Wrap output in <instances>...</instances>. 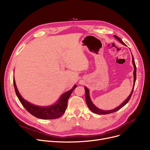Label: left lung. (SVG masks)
Segmentation results:
<instances>
[{
	"mask_svg": "<svg viewBox=\"0 0 150 150\" xmlns=\"http://www.w3.org/2000/svg\"><path fill=\"white\" fill-rule=\"evenodd\" d=\"M114 37L117 39L118 41H119L122 44H123V45H125V43L122 41V39L118 37L116 35H114ZM132 64L134 65V84H133V88H132V92L131 93V94L129 95V96L128 97V98L126 99L125 101H124L123 103L120 105L119 106H118L117 108L114 109H112V110H111V111H104V110H101V109H98V108H97L95 105H94L92 102L90 98V97H89V89L87 88L84 87V89H85V93H86V103H87V105L89 107V108L91 110V111L95 114H100V115H105V114H110V113H112V112H116L118 110H119L120 109H121L122 107H123L126 104H127L128 102L129 101V100H130L131 97V96L132 94V92H133V90H134V85H135V83H136V64H135V61H134V59L133 58V56H132Z\"/></svg>",
	"mask_w": 150,
	"mask_h": 150,
	"instance_id": "8db88e82",
	"label": "left lung"
}]
</instances>
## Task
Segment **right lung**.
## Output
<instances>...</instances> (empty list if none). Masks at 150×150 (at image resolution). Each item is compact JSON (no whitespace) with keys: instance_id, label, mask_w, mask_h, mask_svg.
Segmentation results:
<instances>
[{"instance_id":"obj_1","label":"right lung","mask_w":150,"mask_h":150,"mask_svg":"<svg viewBox=\"0 0 150 150\" xmlns=\"http://www.w3.org/2000/svg\"><path fill=\"white\" fill-rule=\"evenodd\" d=\"M13 84L16 93L22 106L31 115L41 119H55L64 114L67 108L68 99L76 87V86L75 85L72 89L63 93L57 104L47 107H40L30 103L22 97L17 89L14 78L13 79Z\"/></svg>"}]
</instances>
